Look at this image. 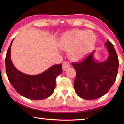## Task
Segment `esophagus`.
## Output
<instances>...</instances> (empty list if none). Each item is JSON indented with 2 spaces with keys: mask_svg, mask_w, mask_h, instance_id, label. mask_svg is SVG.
Returning a JSON list of instances; mask_svg holds the SVG:
<instances>
[{
  "mask_svg": "<svg viewBox=\"0 0 124 124\" xmlns=\"http://www.w3.org/2000/svg\"><path fill=\"white\" fill-rule=\"evenodd\" d=\"M70 63L67 62V61H64L63 62L62 64V70H67L69 67H70Z\"/></svg>",
  "mask_w": 124,
  "mask_h": 124,
  "instance_id": "obj_1",
  "label": "esophagus"
}]
</instances>
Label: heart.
<instances>
[{
	"instance_id": "b5f03b06",
	"label": "heart",
	"mask_w": 124,
	"mask_h": 124,
	"mask_svg": "<svg viewBox=\"0 0 124 124\" xmlns=\"http://www.w3.org/2000/svg\"><path fill=\"white\" fill-rule=\"evenodd\" d=\"M96 37L91 31L76 30L67 32L61 38L58 46L61 49L68 52L73 61H80L90 54L95 46Z\"/></svg>"
}]
</instances>
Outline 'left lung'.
Returning a JSON list of instances; mask_svg holds the SVG:
<instances>
[{"label": "left lung", "instance_id": "obj_1", "mask_svg": "<svg viewBox=\"0 0 124 124\" xmlns=\"http://www.w3.org/2000/svg\"><path fill=\"white\" fill-rule=\"evenodd\" d=\"M105 46L109 53L105 61H96L93 57V51L82 62L72 64L76 71L75 91L83 99L92 100L102 97L109 91L116 80L118 57L114 46L108 39Z\"/></svg>", "mask_w": 124, "mask_h": 124}]
</instances>
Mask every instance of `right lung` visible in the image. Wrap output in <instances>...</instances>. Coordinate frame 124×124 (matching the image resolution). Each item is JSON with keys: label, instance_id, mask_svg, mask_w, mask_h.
Returning a JSON list of instances; mask_svg holds the SVG:
<instances>
[{"label": "right lung", "instance_id": "add662e5", "mask_svg": "<svg viewBox=\"0 0 124 124\" xmlns=\"http://www.w3.org/2000/svg\"><path fill=\"white\" fill-rule=\"evenodd\" d=\"M12 40L5 58L6 73L16 91L23 97L33 100H41L50 97L56 87V78L62 72V64L50 67L38 75H28L21 72L14 66L11 60Z\"/></svg>", "mask_w": 124, "mask_h": 124}]
</instances>
